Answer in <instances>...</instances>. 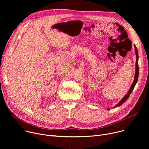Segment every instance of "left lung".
<instances>
[{
	"mask_svg": "<svg viewBox=\"0 0 149 149\" xmlns=\"http://www.w3.org/2000/svg\"><path fill=\"white\" fill-rule=\"evenodd\" d=\"M134 47H135V52H136V71H135V75H134V81H133V83L132 84V86L130 88V90H129L128 93H127V94L121 99V100L116 105L114 106V108L116 107H118V106H120L121 105H122L127 99L129 98V96H130V94L132 93L136 84L137 82V80H138V78H139V64H138V60H139V55H138V51H137V49L136 47V45H134ZM107 110H109V109Z\"/></svg>",
	"mask_w": 149,
	"mask_h": 149,
	"instance_id": "1",
	"label": "left lung"
}]
</instances>
